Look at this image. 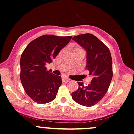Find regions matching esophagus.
<instances>
[{"instance_id": "esophagus-1", "label": "esophagus", "mask_w": 134, "mask_h": 134, "mask_svg": "<svg viewBox=\"0 0 134 134\" xmlns=\"http://www.w3.org/2000/svg\"><path fill=\"white\" fill-rule=\"evenodd\" d=\"M62 82H65V83H67V82H69V81H70V79H67V78H66V77H62Z\"/></svg>"}]
</instances>
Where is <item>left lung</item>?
<instances>
[{
	"instance_id": "obj_1",
	"label": "left lung",
	"mask_w": 134,
	"mask_h": 134,
	"mask_svg": "<svg viewBox=\"0 0 134 134\" xmlns=\"http://www.w3.org/2000/svg\"><path fill=\"white\" fill-rule=\"evenodd\" d=\"M72 40L87 52L86 69L92 80L87 87L77 82L79 88L72 97L78 104L91 107L101 100L109 87L113 78L112 57L108 47L92 34L78 35Z\"/></svg>"
}]
</instances>
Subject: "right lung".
Segmentation results:
<instances>
[{
  "label": "right lung",
  "mask_w": 134,
  "mask_h": 134,
  "mask_svg": "<svg viewBox=\"0 0 134 134\" xmlns=\"http://www.w3.org/2000/svg\"><path fill=\"white\" fill-rule=\"evenodd\" d=\"M72 36L45 35L32 41L20 58V80L25 92L35 102L49 103L62 84L60 76L47 70L46 65L55 59Z\"/></svg>",
  "instance_id": "right-lung-1"
}]
</instances>
